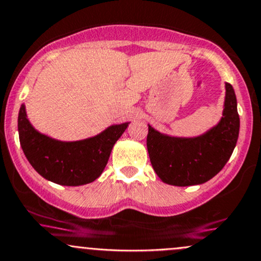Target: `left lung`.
<instances>
[{
	"instance_id": "1",
	"label": "left lung",
	"mask_w": 261,
	"mask_h": 261,
	"mask_svg": "<svg viewBox=\"0 0 261 261\" xmlns=\"http://www.w3.org/2000/svg\"><path fill=\"white\" fill-rule=\"evenodd\" d=\"M240 119L235 91L225 84L223 116L206 133L194 138L166 135L149 125L147 151L161 181L174 186L204 184L221 171L237 146Z\"/></svg>"
}]
</instances>
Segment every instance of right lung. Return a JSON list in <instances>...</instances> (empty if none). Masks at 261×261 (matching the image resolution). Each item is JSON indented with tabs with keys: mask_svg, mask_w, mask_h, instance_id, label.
I'll return each instance as SVG.
<instances>
[{
	"mask_svg": "<svg viewBox=\"0 0 261 261\" xmlns=\"http://www.w3.org/2000/svg\"><path fill=\"white\" fill-rule=\"evenodd\" d=\"M17 123L22 150L38 174L59 185L80 186L102 174L112 147L130 122L115 123L92 138L61 141L36 130L22 103Z\"/></svg>",
	"mask_w": 261,
	"mask_h": 261,
	"instance_id": "obj_1",
	"label": "right lung"
}]
</instances>
